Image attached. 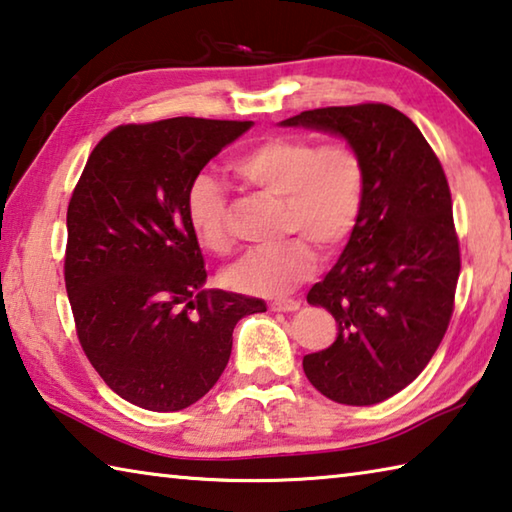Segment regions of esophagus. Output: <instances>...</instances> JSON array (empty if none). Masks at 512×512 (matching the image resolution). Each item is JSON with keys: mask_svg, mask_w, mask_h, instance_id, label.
Masks as SVG:
<instances>
[{"mask_svg": "<svg viewBox=\"0 0 512 512\" xmlns=\"http://www.w3.org/2000/svg\"><path fill=\"white\" fill-rule=\"evenodd\" d=\"M300 307L298 300H275L271 302V311H284V314H289V311H296Z\"/></svg>", "mask_w": 512, "mask_h": 512, "instance_id": "1", "label": "esophagus"}]
</instances>
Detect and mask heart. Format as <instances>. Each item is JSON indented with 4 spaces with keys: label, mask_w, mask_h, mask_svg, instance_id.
Wrapping results in <instances>:
<instances>
[{
    "label": "heart",
    "mask_w": 512,
    "mask_h": 512,
    "mask_svg": "<svg viewBox=\"0 0 512 512\" xmlns=\"http://www.w3.org/2000/svg\"><path fill=\"white\" fill-rule=\"evenodd\" d=\"M230 167L241 183L282 198L280 230L300 235L241 257L225 273L232 289L262 298L284 296L316 271L318 255L307 238L332 253L357 228L366 167L348 142L316 144L298 135H273L239 153ZM187 221L198 244L228 253L232 235L221 180L207 173L194 178L187 192Z\"/></svg>",
    "instance_id": "b5f03b06"
}]
</instances>
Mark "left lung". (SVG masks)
Here are the masks:
<instances>
[{
  "label": "left lung",
  "mask_w": 512,
  "mask_h": 512,
  "mask_svg": "<svg viewBox=\"0 0 512 512\" xmlns=\"http://www.w3.org/2000/svg\"><path fill=\"white\" fill-rule=\"evenodd\" d=\"M280 126L339 135L366 167L357 228L307 293L339 334L302 368L329 400L384 402L431 361L454 311L461 250L445 171L420 128L386 103L305 110Z\"/></svg>",
  "instance_id": "left-lung-1"
}]
</instances>
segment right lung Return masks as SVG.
<instances>
[{
	"label": "right lung",
	"instance_id": "1",
	"mask_svg": "<svg viewBox=\"0 0 512 512\" xmlns=\"http://www.w3.org/2000/svg\"><path fill=\"white\" fill-rule=\"evenodd\" d=\"M253 121L173 117L117 126L67 207L65 287L101 379L149 411H183L219 381L232 329L264 300L205 289L187 192Z\"/></svg>",
	"mask_w": 512,
	"mask_h": 512
}]
</instances>
